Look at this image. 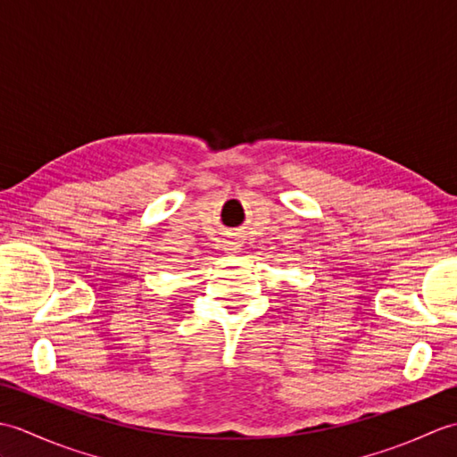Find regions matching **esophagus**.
Returning a JSON list of instances; mask_svg holds the SVG:
<instances>
[{
	"label": "esophagus",
	"instance_id": "esophagus-1",
	"mask_svg": "<svg viewBox=\"0 0 457 457\" xmlns=\"http://www.w3.org/2000/svg\"><path fill=\"white\" fill-rule=\"evenodd\" d=\"M223 249H226V253H237L241 249V241L237 237H228L223 241Z\"/></svg>",
	"mask_w": 457,
	"mask_h": 457
}]
</instances>
